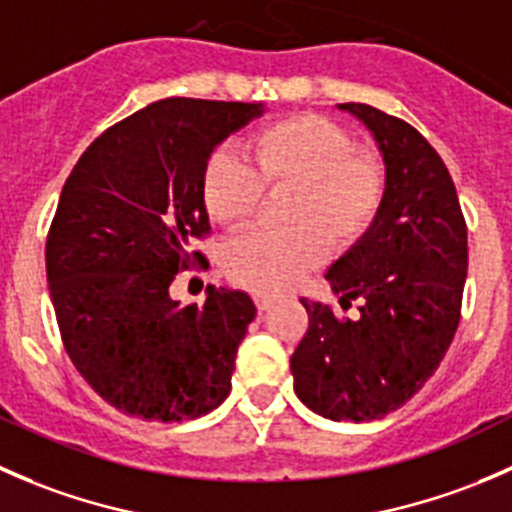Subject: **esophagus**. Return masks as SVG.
Segmentation results:
<instances>
[{
    "mask_svg": "<svg viewBox=\"0 0 512 512\" xmlns=\"http://www.w3.org/2000/svg\"><path fill=\"white\" fill-rule=\"evenodd\" d=\"M254 301H256V308L258 311H268V308L273 306V298L271 296H254Z\"/></svg>",
    "mask_w": 512,
    "mask_h": 512,
    "instance_id": "34e87169",
    "label": "esophagus"
}]
</instances>
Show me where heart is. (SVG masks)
<instances>
[{"label":"heart","mask_w":512,"mask_h":512,"mask_svg":"<svg viewBox=\"0 0 512 512\" xmlns=\"http://www.w3.org/2000/svg\"><path fill=\"white\" fill-rule=\"evenodd\" d=\"M246 161L214 151L201 171V199L216 224L239 229L261 204V191L286 194L283 231H251L224 251V271L256 293L296 286L333 251L368 234L386 199V166L376 151L353 146L336 121L298 114L246 139Z\"/></svg>","instance_id":"obj_1"}]
</instances>
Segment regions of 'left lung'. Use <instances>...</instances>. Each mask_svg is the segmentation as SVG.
<instances>
[{
    "label": "left lung",
    "mask_w": 512,
    "mask_h": 512,
    "mask_svg": "<svg viewBox=\"0 0 512 512\" xmlns=\"http://www.w3.org/2000/svg\"><path fill=\"white\" fill-rule=\"evenodd\" d=\"M373 134L386 166V199L358 244L331 263L326 281L341 321L321 301L301 303L308 331L291 356L293 391L331 421H376L416 396L443 361L460 321L468 229L438 151L396 116L338 104Z\"/></svg>",
    "instance_id": "left-lung-1"
}]
</instances>
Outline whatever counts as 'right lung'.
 <instances>
[{
  "label": "right lung",
  "instance_id": "obj_1",
  "mask_svg": "<svg viewBox=\"0 0 512 512\" xmlns=\"http://www.w3.org/2000/svg\"><path fill=\"white\" fill-rule=\"evenodd\" d=\"M263 111L154 101L94 139L64 184L47 239L49 296L74 368L126 416L179 423L229 396L254 301L209 286L204 306H179L169 286L204 261L191 244L211 229L206 159Z\"/></svg>",
  "mask_w": 512,
  "mask_h": 512
}]
</instances>
